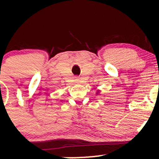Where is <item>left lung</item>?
I'll use <instances>...</instances> for the list:
<instances>
[{
  "label": "left lung",
  "instance_id": "obj_1",
  "mask_svg": "<svg viewBox=\"0 0 159 159\" xmlns=\"http://www.w3.org/2000/svg\"><path fill=\"white\" fill-rule=\"evenodd\" d=\"M97 93H98V92H97V93H96V94H97Z\"/></svg>",
  "mask_w": 159,
  "mask_h": 159
}]
</instances>
